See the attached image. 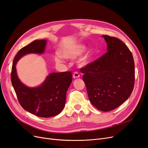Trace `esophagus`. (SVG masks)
Instances as JSON below:
<instances>
[{"instance_id":"34e87169","label":"esophagus","mask_w":148,"mask_h":148,"mask_svg":"<svg viewBox=\"0 0 148 148\" xmlns=\"http://www.w3.org/2000/svg\"><path fill=\"white\" fill-rule=\"evenodd\" d=\"M79 76H80V75H79V74L78 73V72H74V73L73 74V78H74V79H76V78H79Z\"/></svg>"}]
</instances>
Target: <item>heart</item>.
<instances>
[{
	"mask_svg": "<svg viewBox=\"0 0 148 148\" xmlns=\"http://www.w3.org/2000/svg\"><path fill=\"white\" fill-rule=\"evenodd\" d=\"M87 48L84 44H77L73 46H70L61 49V54L64 58L67 60H75L83 55L86 51ZM93 51H90L81 60V64L82 66H86L89 64L93 57ZM61 55H57L55 57V61L56 63H62L63 58Z\"/></svg>",
	"mask_w": 148,
	"mask_h": 148,
	"instance_id": "1",
	"label": "heart"
}]
</instances>
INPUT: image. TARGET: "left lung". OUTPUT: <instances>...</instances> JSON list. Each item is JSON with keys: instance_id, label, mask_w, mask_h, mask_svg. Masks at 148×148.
Segmentation results:
<instances>
[{"instance_id": "1", "label": "left lung", "mask_w": 148, "mask_h": 148, "mask_svg": "<svg viewBox=\"0 0 148 148\" xmlns=\"http://www.w3.org/2000/svg\"><path fill=\"white\" fill-rule=\"evenodd\" d=\"M101 37L107 43L108 52L81 72L91 104L99 110L108 112L131 95L135 65L132 53L121 40L107 35Z\"/></svg>"}]
</instances>
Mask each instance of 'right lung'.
Masks as SVG:
<instances>
[{
  "label": "right lung",
  "mask_w": 148,
  "mask_h": 148,
  "mask_svg": "<svg viewBox=\"0 0 148 148\" xmlns=\"http://www.w3.org/2000/svg\"><path fill=\"white\" fill-rule=\"evenodd\" d=\"M47 42L45 39L35 40L21 49L14 58L11 74V83L22 107L29 113L44 118L55 116L64 109L66 93L72 81V73H51L40 85L31 87L19 79L16 66L27 54H43Z\"/></svg>",
  "instance_id": "add662e5"
}]
</instances>
